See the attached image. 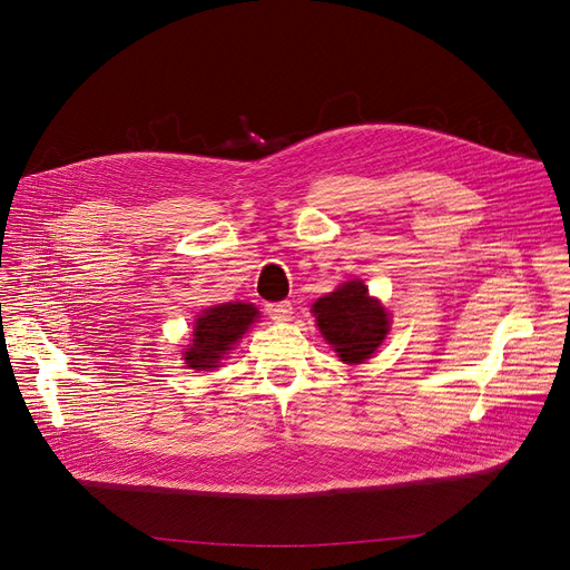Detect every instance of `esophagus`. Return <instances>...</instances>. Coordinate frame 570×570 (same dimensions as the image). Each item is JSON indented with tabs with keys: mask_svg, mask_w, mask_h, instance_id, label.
Listing matches in <instances>:
<instances>
[{
	"mask_svg": "<svg viewBox=\"0 0 570 570\" xmlns=\"http://www.w3.org/2000/svg\"><path fill=\"white\" fill-rule=\"evenodd\" d=\"M265 312H267V316L273 318V321H277V323H286V321H291V316H293V305H291L288 301H282V303H269V305H265Z\"/></svg>",
	"mask_w": 570,
	"mask_h": 570,
	"instance_id": "esophagus-1",
	"label": "esophagus"
}]
</instances>
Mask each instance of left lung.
Wrapping results in <instances>:
<instances>
[{"instance_id":"8db88e82","label":"left lung","mask_w":570,"mask_h":570,"mask_svg":"<svg viewBox=\"0 0 570 570\" xmlns=\"http://www.w3.org/2000/svg\"><path fill=\"white\" fill-rule=\"evenodd\" d=\"M312 312L321 335L346 365L365 363L391 331V316L361 279L318 297Z\"/></svg>"}]
</instances>
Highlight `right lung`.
Listing matches in <instances>:
<instances>
[{"label":"right lung","instance_id":"right-lung-1","mask_svg":"<svg viewBox=\"0 0 570 570\" xmlns=\"http://www.w3.org/2000/svg\"><path fill=\"white\" fill-rule=\"evenodd\" d=\"M258 318V309L245 303H224L205 309L194 325V340L185 351V365L191 370L219 367L222 357Z\"/></svg>","mask_w":570,"mask_h":570}]
</instances>
